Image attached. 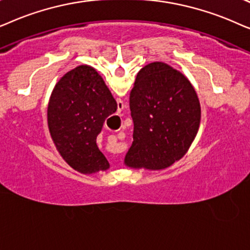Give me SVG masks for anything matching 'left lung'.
<instances>
[{
	"mask_svg": "<svg viewBox=\"0 0 250 250\" xmlns=\"http://www.w3.org/2000/svg\"><path fill=\"white\" fill-rule=\"evenodd\" d=\"M134 142L125 164L165 169L185 155L200 125V103L181 72L155 62L138 72L129 97Z\"/></svg>",
	"mask_w": 250,
	"mask_h": 250,
	"instance_id": "8db88e82",
	"label": "left lung"
}]
</instances>
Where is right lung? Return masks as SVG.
Here are the masks:
<instances>
[{"mask_svg":"<svg viewBox=\"0 0 250 250\" xmlns=\"http://www.w3.org/2000/svg\"><path fill=\"white\" fill-rule=\"evenodd\" d=\"M118 104L102 76L90 66H79L62 76L48 106V125L56 147L82 174L106 170L108 161L96 138Z\"/></svg>","mask_w":250,"mask_h":250,"instance_id":"add662e5","label":"right lung"}]
</instances>
